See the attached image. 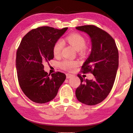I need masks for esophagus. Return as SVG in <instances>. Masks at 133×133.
Instances as JSON below:
<instances>
[{"label": "esophagus", "mask_w": 133, "mask_h": 133, "mask_svg": "<svg viewBox=\"0 0 133 133\" xmlns=\"http://www.w3.org/2000/svg\"><path fill=\"white\" fill-rule=\"evenodd\" d=\"M72 77V75L70 74H66V77L67 78H70L71 77Z\"/></svg>", "instance_id": "obj_1"}]
</instances>
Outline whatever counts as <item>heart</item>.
<instances>
[{"label": "heart", "instance_id": "1", "mask_svg": "<svg viewBox=\"0 0 133 133\" xmlns=\"http://www.w3.org/2000/svg\"><path fill=\"white\" fill-rule=\"evenodd\" d=\"M66 41L77 51L83 50L86 46V42L85 38L78 33H72L66 37ZM64 46L62 39H58L55 43L53 48V54L56 57H58L61 54ZM78 65V62L69 59L63 60L60 63V66L62 69L67 71H73Z\"/></svg>", "mask_w": 133, "mask_h": 133}]
</instances>
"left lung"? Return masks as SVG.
Returning <instances> with one entry per match:
<instances>
[{"mask_svg":"<svg viewBox=\"0 0 133 133\" xmlns=\"http://www.w3.org/2000/svg\"><path fill=\"white\" fill-rule=\"evenodd\" d=\"M86 33L91 41V51L82 66L83 73L91 72L94 79H83L76 90V96L82 103L95 105L108 96L112 88L119 66V53L115 42L109 33L93 25L76 27Z\"/></svg>","mask_w":133,"mask_h":133,"instance_id":"obj_1","label":"left lung"}]
</instances>
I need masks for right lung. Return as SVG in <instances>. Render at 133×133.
I'll return each instance as SVG.
<instances>
[{"mask_svg":"<svg viewBox=\"0 0 133 133\" xmlns=\"http://www.w3.org/2000/svg\"><path fill=\"white\" fill-rule=\"evenodd\" d=\"M67 29L44 26L32 29L23 38L18 48L16 63L19 84L25 96L36 103L52 100L65 80V74L59 72L50 77L43 70V63L54 58V44Z\"/></svg>","mask_w":133,"mask_h":133,"instance_id":"right-lung-1","label":"right lung"}]
</instances>
